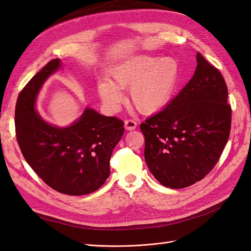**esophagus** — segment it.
I'll list each match as a JSON object with an SVG mask.
<instances>
[{
  "label": "esophagus",
  "mask_w": 251,
  "mask_h": 251,
  "mask_svg": "<svg viewBox=\"0 0 251 251\" xmlns=\"http://www.w3.org/2000/svg\"><path fill=\"white\" fill-rule=\"evenodd\" d=\"M136 126H137V123H136V121L133 120V119H126L125 121V127H126V130H127V131L135 130Z\"/></svg>",
  "instance_id": "1"
}]
</instances>
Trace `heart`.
<instances>
[{
    "label": "heart",
    "mask_w": 251,
    "mask_h": 251,
    "mask_svg": "<svg viewBox=\"0 0 251 251\" xmlns=\"http://www.w3.org/2000/svg\"><path fill=\"white\" fill-rule=\"evenodd\" d=\"M111 80L98 82L101 100L116 109L125 100L123 90L130 89L131 102L142 114H154L170 101L179 80L180 68L171 56L158 58L151 55L133 56L113 67Z\"/></svg>",
    "instance_id": "heart-1"
}]
</instances>
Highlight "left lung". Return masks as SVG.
Returning a JSON list of instances; mask_svg holds the SVG:
<instances>
[{
    "mask_svg": "<svg viewBox=\"0 0 251 251\" xmlns=\"http://www.w3.org/2000/svg\"><path fill=\"white\" fill-rule=\"evenodd\" d=\"M197 64L179 94L140 125L148 168L166 187L184 188L202 180L229 138L231 107L225 79L199 52Z\"/></svg>",
    "mask_w": 251,
    "mask_h": 251,
    "instance_id": "left-lung-1",
    "label": "left lung"
}]
</instances>
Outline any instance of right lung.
I'll list each match as a JSON object with an SVG mask.
<instances>
[{
	"instance_id": "obj_1",
	"label": "right lung",
	"mask_w": 251,
	"mask_h": 251,
	"mask_svg": "<svg viewBox=\"0 0 251 251\" xmlns=\"http://www.w3.org/2000/svg\"><path fill=\"white\" fill-rule=\"evenodd\" d=\"M59 66L58 58L50 60L20 92L14 114L17 140L27 163L47 185L65 195H88L110 176V158L124 135V121L92 109L68 127L44 121L34 109L36 95Z\"/></svg>"
}]
</instances>
